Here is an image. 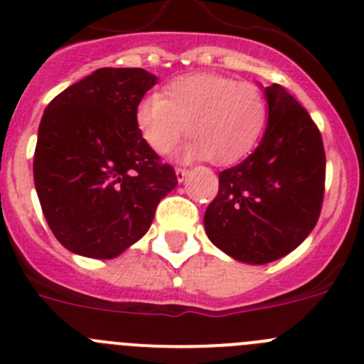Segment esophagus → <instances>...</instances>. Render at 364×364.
<instances>
[{
    "instance_id": "34e87169",
    "label": "esophagus",
    "mask_w": 364,
    "mask_h": 364,
    "mask_svg": "<svg viewBox=\"0 0 364 364\" xmlns=\"http://www.w3.org/2000/svg\"><path fill=\"white\" fill-rule=\"evenodd\" d=\"M175 173H176V180H178V182H184L186 176L189 175L188 169H182V167H178V169H176Z\"/></svg>"
}]
</instances>
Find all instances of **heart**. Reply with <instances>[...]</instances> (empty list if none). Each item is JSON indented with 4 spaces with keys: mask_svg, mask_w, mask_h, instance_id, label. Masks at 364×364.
I'll use <instances>...</instances> for the list:
<instances>
[{
    "mask_svg": "<svg viewBox=\"0 0 364 364\" xmlns=\"http://www.w3.org/2000/svg\"><path fill=\"white\" fill-rule=\"evenodd\" d=\"M268 124V104L259 87L210 73L186 74L159 95L134 107V125L156 154L173 149L180 136H191L180 151L182 160L210 159L233 166L257 147Z\"/></svg>",
    "mask_w": 364,
    "mask_h": 364,
    "instance_id": "1",
    "label": "heart"
}]
</instances>
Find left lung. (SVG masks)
I'll use <instances>...</instances> for the list:
<instances>
[{
	"mask_svg": "<svg viewBox=\"0 0 364 364\" xmlns=\"http://www.w3.org/2000/svg\"><path fill=\"white\" fill-rule=\"evenodd\" d=\"M266 133L239 166L218 173V193L204 215L211 242L246 264L294 252L317 224L324 195L323 138L284 87H264Z\"/></svg>",
	"mask_w": 364,
	"mask_h": 364,
	"instance_id": "obj_1",
	"label": "left lung"
}]
</instances>
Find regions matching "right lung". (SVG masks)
Here are the masks:
<instances>
[{
  "label": "right lung",
  "mask_w": 364,
  "mask_h": 364,
  "mask_svg": "<svg viewBox=\"0 0 364 364\" xmlns=\"http://www.w3.org/2000/svg\"><path fill=\"white\" fill-rule=\"evenodd\" d=\"M156 80L144 69L104 67L45 109L34 186L54 237L76 255L124 253L178 184L175 169L160 162L134 125V107Z\"/></svg>",
  "instance_id": "1"
}]
</instances>
